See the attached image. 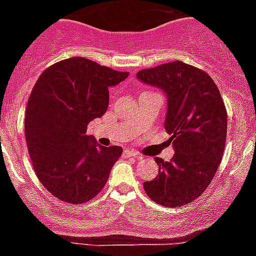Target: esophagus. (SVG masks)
Instances as JSON below:
<instances>
[{"instance_id": "esophagus-1", "label": "esophagus", "mask_w": 256, "mask_h": 256, "mask_svg": "<svg viewBox=\"0 0 256 256\" xmlns=\"http://www.w3.org/2000/svg\"><path fill=\"white\" fill-rule=\"evenodd\" d=\"M124 157H134V158H141V154H138V152L136 151H132V150H125L122 154Z\"/></svg>"}]
</instances>
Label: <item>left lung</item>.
Returning a JSON list of instances; mask_svg holds the SVG:
<instances>
[{"instance_id": "left-lung-1", "label": "left lung", "mask_w": 256, "mask_h": 256, "mask_svg": "<svg viewBox=\"0 0 256 256\" xmlns=\"http://www.w3.org/2000/svg\"><path fill=\"white\" fill-rule=\"evenodd\" d=\"M167 96L164 128L174 154L156 157L158 174L144 182L146 194L164 207L197 200L209 186L223 158L228 116L218 86L202 69L176 60L136 74Z\"/></svg>"}]
</instances>
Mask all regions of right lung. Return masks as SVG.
Wrapping results in <instances>:
<instances>
[{
  "label": "right lung",
  "mask_w": 256,
  "mask_h": 256,
  "mask_svg": "<svg viewBox=\"0 0 256 256\" xmlns=\"http://www.w3.org/2000/svg\"><path fill=\"white\" fill-rule=\"evenodd\" d=\"M128 76L82 56L46 69L26 108L24 131L33 168L49 193L82 204L106 184L120 146H100L86 135L88 124L109 106V88Z\"/></svg>",
  "instance_id": "1"
}]
</instances>
